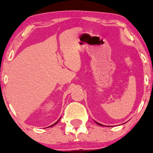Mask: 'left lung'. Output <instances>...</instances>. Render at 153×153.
<instances>
[{
    "mask_svg": "<svg viewBox=\"0 0 153 153\" xmlns=\"http://www.w3.org/2000/svg\"><path fill=\"white\" fill-rule=\"evenodd\" d=\"M96 124H99V125H101V126H103L102 125V124H99V123H98V122H96Z\"/></svg>",
    "mask_w": 153,
    "mask_h": 153,
    "instance_id": "8db88e82",
    "label": "left lung"
}]
</instances>
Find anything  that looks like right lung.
Instances as JSON below:
<instances>
[{
  "mask_svg": "<svg viewBox=\"0 0 153 153\" xmlns=\"http://www.w3.org/2000/svg\"><path fill=\"white\" fill-rule=\"evenodd\" d=\"M59 120H58V121H59ZM58 121H57V122H55V123H54V124H52V125H51V126H50V127H52V126H54V124H57V122H58Z\"/></svg>",
  "mask_w": 153,
  "mask_h": 153,
  "instance_id": "add662e5",
  "label": "right lung"
}]
</instances>
